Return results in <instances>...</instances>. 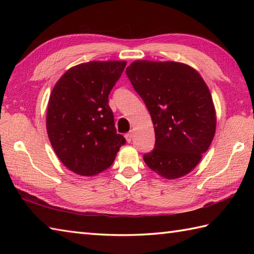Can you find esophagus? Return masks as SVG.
Wrapping results in <instances>:
<instances>
[{"mask_svg":"<svg viewBox=\"0 0 254 254\" xmlns=\"http://www.w3.org/2000/svg\"><path fill=\"white\" fill-rule=\"evenodd\" d=\"M126 138H127V143H131V141H132V138H133V133L132 132H128V133H127L126 135Z\"/></svg>","mask_w":254,"mask_h":254,"instance_id":"1","label":"esophagus"}]
</instances>
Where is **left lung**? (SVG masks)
<instances>
[{
	"mask_svg": "<svg viewBox=\"0 0 254 254\" xmlns=\"http://www.w3.org/2000/svg\"><path fill=\"white\" fill-rule=\"evenodd\" d=\"M146 105L155 147L143 159L166 179L189 174L206 153L216 128L209 89L195 69L179 62L135 61L126 71Z\"/></svg>",
	"mask_w": 254,
	"mask_h": 254,
	"instance_id": "1",
	"label": "left lung"
}]
</instances>
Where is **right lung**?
<instances>
[{"label": "right lung", "mask_w": 254, "mask_h": 254, "mask_svg": "<svg viewBox=\"0 0 254 254\" xmlns=\"http://www.w3.org/2000/svg\"><path fill=\"white\" fill-rule=\"evenodd\" d=\"M127 62L91 61L73 66L52 89L48 136L62 164L80 176L109 168L126 138L117 133L109 94Z\"/></svg>", "instance_id": "right-lung-1"}]
</instances>
